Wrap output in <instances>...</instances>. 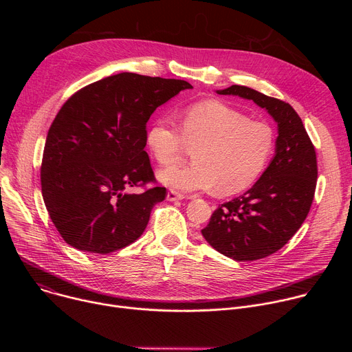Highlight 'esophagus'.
Listing matches in <instances>:
<instances>
[{
  "mask_svg": "<svg viewBox=\"0 0 352 352\" xmlns=\"http://www.w3.org/2000/svg\"><path fill=\"white\" fill-rule=\"evenodd\" d=\"M185 196L177 190H173L170 189L168 193H167V200H170V202H175V200H182Z\"/></svg>",
  "mask_w": 352,
  "mask_h": 352,
  "instance_id": "esophagus-1",
  "label": "esophagus"
}]
</instances>
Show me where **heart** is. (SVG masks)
<instances>
[{
  "instance_id": "obj_1",
  "label": "heart",
  "mask_w": 352,
  "mask_h": 352,
  "mask_svg": "<svg viewBox=\"0 0 352 352\" xmlns=\"http://www.w3.org/2000/svg\"><path fill=\"white\" fill-rule=\"evenodd\" d=\"M147 142L157 163L179 162L195 146V163L171 168L160 179L178 190H206L234 195L252 185L265 171L276 146L274 129L265 121L248 120L241 111L217 102L197 103L181 117V128L168 118L150 126Z\"/></svg>"
}]
</instances>
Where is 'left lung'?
<instances>
[{
	"mask_svg": "<svg viewBox=\"0 0 352 352\" xmlns=\"http://www.w3.org/2000/svg\"><path fill=\"white\" fill-rule=\"evenodd\" d=\"M252 100L277 122L276 155L243 195L220 205L202 230L205 239L227 258L250 262L281 249L305 221L315 196V146L296 111L283 100L246 86L217 90Z\"/></svg>",
	"mask_w": 352,
	"mask_h": 352,
	"instance_id": "obj_1",
	"label": "left lung"
}]
</instances>
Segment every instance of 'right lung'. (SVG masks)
<instances>
[{
  "instance_id": "1",
  "label": "right lung",
  "mask_w": 352,
  "mask_h": 352,
  "mask_svg": "<svg viewBox=\"0 0 352 352\" xmlns=\"http://www.w3.org/2000/svg\"><path fill=\"white\" fill-rule=\"evenodd\" d=\"M186 80L122 72L72 94L48 129L41 170L44 205L71 246L111 254L135 242L167 190L156 182L146 124Z\"/></svg>"
}]
</instances>
